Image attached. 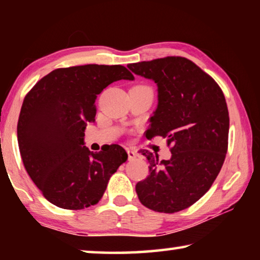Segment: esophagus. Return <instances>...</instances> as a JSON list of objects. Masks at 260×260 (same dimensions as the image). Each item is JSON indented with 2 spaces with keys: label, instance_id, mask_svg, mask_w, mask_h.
I'll return each instance as SVG.
<instances>
[{
  "label": "esophagus",
  "instance_id": "esophagus-1",
  "mask_svg": "<svg viewBox=\"0 0 260 260\" xmlns=\"http://www.w3.org/2000/svg\"><path fill=\"white\" fill-rule=\"evenodd\" d=\"M127 153H128V160H134L138 157V153L133 149H127Z\"/></svg>",
  "mask_w": 260,
  "mask_h": 260
}]
</instances>
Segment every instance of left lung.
<instances>
[{"label":"left lung","mask_w":260,"mask_h":260,"mask_svg":"<svg viewBox=\"0 0 260 260\" xmlns=\"http://www.w3.org/2000/svg\"><path fill=\"white\" fill-rule=\"evenodd\" d=\"M158 86V107L147 139H166L172 157L140 150L149 175L136 183L141 203L156 212L174 213L196 203L221 170L228 149L225 96L212 77L184 57L167 56L127 65Z\"/></svg>","instance_id":"left-lung-1"}]
</instances>
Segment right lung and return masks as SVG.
<instances>
[{
	"mask_svg": "<svg viewBox=\"0 0 260 260\" xmlns=\"http://www.w3.org/2000/svg\"><path fill=\"white\" fill-rule=\"evenodd\" d=\"M121 79H134L122 65L61 68L40 79L25 96L17 125L21 159L35 186L58 208L98 204L111 175L127 160L118 144L100 152L83 146L86 126L95 121L96 98Z\"/></svg>",
	"mask_w": 260,
	"mask_h": 260,
	"instance_id": "obj_1",
	"label": "right lung"
}]
</instances>
